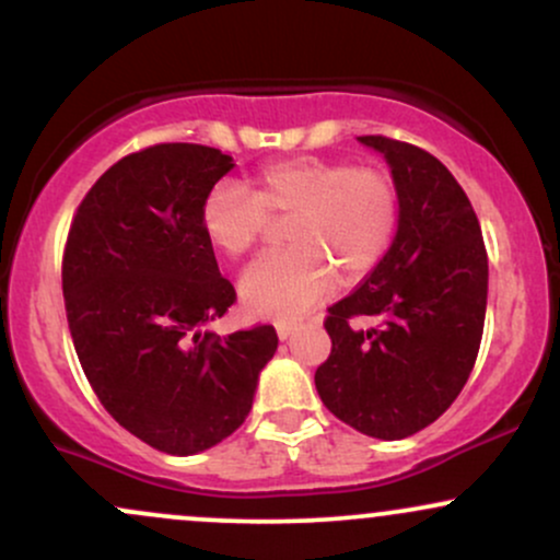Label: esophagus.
Listing matches in <instances>:
<instances>
[{
	"mask_svg": "<svg viewBox=\"0 0 560 560\" xmlns=\"http://www.w3.org/2000/svg\"><path fill=\"white\" fill-rule=\"evenodd\" d=\"M294 331H298V324H287V320L276 324V334H279V339H289Z\"/></svg>",
	"mask_w": 560,
	"mask_h": 560,
	"instance_id": "34e87169",
	"label": "esophagus"
}]
</instances>
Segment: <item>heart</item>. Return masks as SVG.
Here are the masks:
<instances>
[{"mask_svg":"<svg viewBox=\"0 0 560 560\" xmlns=\"http://www.w3.org/2000/svg\"><path fill=\"white\" fill-rule=\"evenodd\" d=\"M292 247L249 266L240 279L247 316L292 320L329 298L337 268L363 279L384 255L400 223V191L382 165H352L339 158H287L266 163L249 191L218 184L202 199V234L226 258L253 253L271 229L287 221Z\"/></svg>","mask_w":560,"mask_h":560,"instance_id":"heart-1","label":"heart"}]
</instances>
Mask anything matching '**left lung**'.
Returning <instances> with one entry per match:
<instances>
[{"label":"left lung","mask_w":560,"mask_h":560,"mask_svg":"<svg viewBox=\"0 0 560 560\" xmlns=\"http://www.w3.org/2000/svg\"><path fill=\"white\" fill-rule=\"evenodd\" d=\"M358 141L387 160L400 223L369 279L329 307L331 355L316 389L361 434L405 440L440 419L468 382L485 331L487 249L466 191L440 160L397 139Z\"/></svg>","instance_id":"8db88e82"}]
</instances>
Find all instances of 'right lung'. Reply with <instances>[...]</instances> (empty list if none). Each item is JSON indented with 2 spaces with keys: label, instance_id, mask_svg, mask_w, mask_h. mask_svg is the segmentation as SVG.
<instances>
[{
  "label": "right lung",
  "instance_id": "add662e5",
  "mask_svg": "<svg viewBox=\"0 0 560 560\" xmlns=\"http://www.w3.org/2000/svg\"><path fill=\"white\" fill-rule=\"evenodd\" d=\"M234 160L205 144H155L96 178L68 231L62 298L89 384L120 427L168 455L234 434L279 337L202 331L234 305L205 240L202 199Z\"/></svg>",
  "mask_w": 560,
  "mask_h": 560
}]
</instances>
